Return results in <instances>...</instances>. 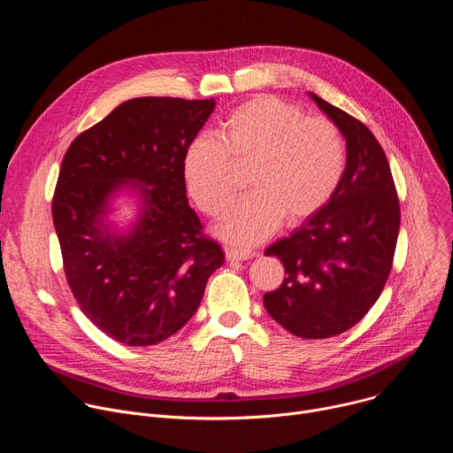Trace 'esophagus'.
Instances as JSON below:
<instances>
[{
  "label": "esophagus",
  "mask_w": 453,
  "mask_h": 453,
  "mask_svg": "<svg viewBox=\"0 0 453 453\" xmlns=\"http://www.w3.org/2000/svg\"><path fill=\"white\" fill-rule=\"evenodd\" d=\"M256 252L249 249H240V247H226V257L227 262H245L254 257Z\"/></svg>",
  "instance_id": "34e87169"
}]
</instances>
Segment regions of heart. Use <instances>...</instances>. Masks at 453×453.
<instances>
[{"mask_svg": "<svg viewBox=\"0 0 453 453\" xmlns=\"http://www.w3.org/2000/svg\"><path fill=\"white\" fill-rule=\"evenodd\" d=\"M247 173L249 196L217 227L220 238L254 245L283 222L299 224L325 208L346 172L341 128L325 116H304L288 102L257 96L236 107L217 140H193L182 159L193 203L219 219L236 193L234 170Z\"/></svg>", "mask_w": 453, "mask_h": 453, "instance_id": "obj_1", "label": "heart"}]
</instances>
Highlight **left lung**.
<instances>
[{"instance_id":"1","label":"left lung","mask_w":453,"mask_h":453,"mask_svg":"<svg viewBox=\"0 0 453 453\" xmlns=\"http://www.w3.org/2000/svg\"><path fill=\"white\" fill-rule=\"evenodd\" d=\"M346 138V172L332 201L273 243L285 280L264 296L269 315L296 337L344 334L371 310L391 274L400 201L389 161L369 128L310 93Z\"/></svg>"}]
</instances>
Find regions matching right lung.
<instances>
[{
    "label": "right lung",
    "mask_w": 453,
    "mask_h": 453,
    "mask_svg": "<svg viewBox=\"0 0 453 453\" xmlns=\"http://www.w3.org/2000/svg\"><path fill=\"white\" fill-rule=\"evenodd\" d=\"M215 100L142 96L79 134L62 159L51 217L66 281L111 339L152 346L197 311L222 247L188 204L182 159ZM133 183L142 211L127 235L104 224L108 199Z\"/></svg>",
    "instance_id": "add662e5"
}]
</instances>
